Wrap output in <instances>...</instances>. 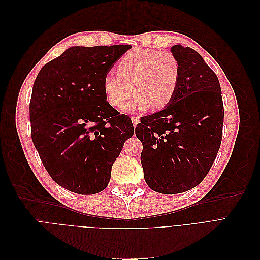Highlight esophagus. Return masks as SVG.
Segmentation results:
<instances>
[{
	"label": "esophagus",
	"mask_w": 260,
	"mask_h": 260,
	"mask_svg": "<svg viewBox=\"0 0 260 260\" xmlns=\"http://www.w3.org/2000/svg\"><path fill=\"white\" fill-rule=\"evenodd\" d=\"M131 120H132L133 127H136V125L139 123V117H131Z\"/></svg>",
	"instance_id": "1"
}]
</instances>
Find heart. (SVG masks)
I'll list each match as a JSON object with an SVG mask.
<instances>
[{
	"mask_svg": "<svg viewBox=\"0 0 260 260\" xmlns=\"http://www.w3.org/2000/svg\"><path fill=\"white\" fill-rule=\"evenodd\" d=\"M180 79V62L174 54L137 48L118 61L117 75L104 76L103 90L107 102L115 108H120L135 91L137 95L123 106V111L138 113L151 106L154 109L168 106L178 92Z\"/></svg>",
	"mask_w": 260,
	"mask_h": 260,
	"instance_id": "heart-1",
	"label": "heart"
}]
</instances>
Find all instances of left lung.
<instances>
[{"instance_id": "8db88e82", "label": "left lung", "mask_w": 260, "mask_h": 260, "mask_svg": "<svg viewBox=\"0 0 260 260\" xmlns=\"http://www.w3.org/2000/svg\"><path fill=\"white\" fill-rule=\"evenodd\" d=\"M180 62L178 92L162 111L141 117L136 136L141 164L153 191L177 194L199 185L222 140L224 108L218 77L191 48H171Z\"/></svg>"}]
</instances>
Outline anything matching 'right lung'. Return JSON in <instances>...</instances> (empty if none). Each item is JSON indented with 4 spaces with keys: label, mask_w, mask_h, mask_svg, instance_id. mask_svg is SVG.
<instances>
[{
    "label": "right lung",
    "mask_w": 260,
    "mask_h": 260,
    "mask_svg": "<svg viewBox=\"0 0 260 260\" xmlns=\"http://www.w3.org/2000/svg\"><path fill=\"white\" fill-rule=\"evenodd\" d=\"M131 45L73 46L39 72L31 94V138L51 178L82 195L103 191L132 121L108 103L104 76Z\"/></svg>",
    "instance_id": "obj_1"
}]
</instances>
